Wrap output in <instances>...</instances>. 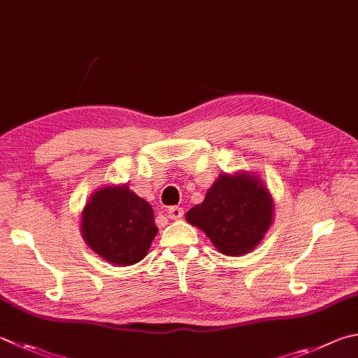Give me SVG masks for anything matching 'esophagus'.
Instances as JSON below:
<instances>
[{
  "label": "esophagus",
  "instance_id": "esophagus-1",
  "mask_svg": "<svg viewBox=\"0 0 358 358\" xmlns=\"http://www.w3.org/2000/svg\"><path fill=\"white\" fill-rule=\"evenodd\" d=\"M167 214H169V217H171V219H181V217H183L185 211H183V208H181V206H171L167 210Z\"/></svg>",
  "mask_w": 358,
  "mask_h": 358
}]
</instances>
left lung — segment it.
<instances>
[{"label":"left lung","instance_id":"1","mask_svg":"<svg viewBox=\"0 0 358 358\" xmlns=\"http://www.w3.org/2000/svg\"><path fill=\"white\" fill-rule=\"evenodd\" d=\"M274 216V201L263 181L249 172L222 173L205 200L186 213L224 255L249 253L262 243Z\"/></svg>","mask_w":358,"mask_h":358}]
</instances>
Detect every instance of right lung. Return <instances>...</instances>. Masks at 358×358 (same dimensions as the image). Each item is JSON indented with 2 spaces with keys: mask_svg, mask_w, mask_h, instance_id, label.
<instances>
[{
  "mask_svg": "<svg viewBox=\"0 0 358 358\" xmlns=\"http://www.w3.org/2000/svg\"><path fill=\"white\" fill-rule=\"evenodd\" d=\"M84 241L103 259L129 266L147 255L157 236L153 210L127 185L100 187L81 213Z\"/></svg>",
  "mask_w": 358,
  "mask_h": 358,
  "instance_id": "1",
  "label": "right lung"
}]
</instances>
